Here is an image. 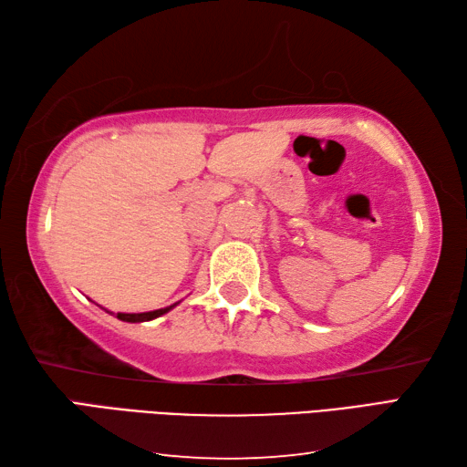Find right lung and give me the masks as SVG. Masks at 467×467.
<instances>
[{"label": "right lung", "mask_w": 467, "mask_h": 467, "mask_svg": "<svg viewBox=\"0 0 467 467\" xmlns=\"http://www.w3.org/2000/svg\"><path fill=\"white\" fill-rule=\"evenodd\" d=\"M173 306H167V308H159V310H150V312H135V314H129V312H117V318L122 322H149V320H155L159 317H163L169 310H173Z\"/></svg>", "instance_id": "1"}]
</instances>
